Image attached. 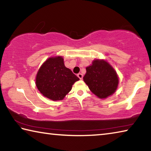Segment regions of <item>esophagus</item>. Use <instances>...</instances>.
I'll use <instances>...</instances> for the list:
<instances>
[{
    "label": "esophagus",
    "mask_w": 151,
    "mask_h": 151,
    "mask_svg": "<svg viewBox=\"0 0 151 151\" xmlns=\"http://www.w3.org/2000/svg\"><path fill=\"white\" fill-rule=\"evenodd\" d=\"M77 76L78 77L81 79V80H82V79H83V74H81V73H78V75H77Z\"/></svg>",
    "instance_id": "34e87169"
}]
</instances>
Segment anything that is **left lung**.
I'll list each match as a JSON object with an SVG mask.
<instances>
[{"instance_id":"left-lung-1","label":"left lung","mask_w":151,"mask_h":151,"mask_svg":"<svg viewBox=\"0 0 151 151\" xmlns=\"http://www.w3.org/2000/svg\"><path fill=\"white\" fill-rule=\"evenodd\" d=\"M84 82L99 99H106L116 91L119 79L113 67L103 59H95L86 68Z\"/></svg>"}]
</instances>
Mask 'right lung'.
<instances>
[{
	"label": "right lung",
	"mask_w": 151,
	"mask_h": 151,
	"mask_svg": "<svg viewBox=\"0 0 151 151\" xmlns=\"http://www.w3.org/2000/svg\"><path fill=\"white\" fill-rule=\"evenodd\" d=\"M79 78L64 64L61 56L46 60L36 76V86L43 96L52 101H61Z\"/></svg>",
	"instance_id": "add662e5"
}]
</instances>
